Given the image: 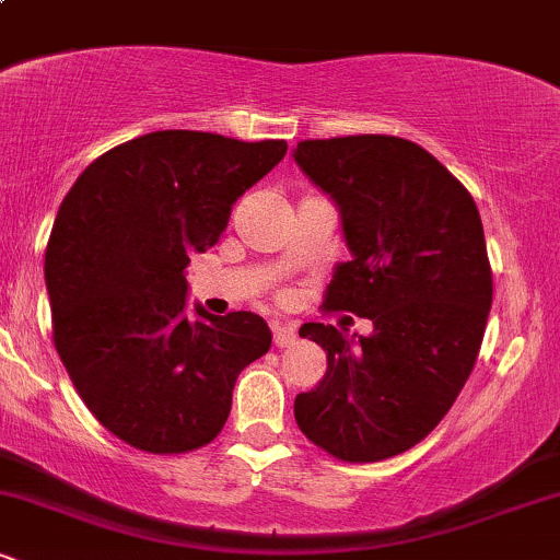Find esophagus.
I'll return each mask as SVG.
<instances>
[{
    "label": "esophagus",
    "instance_id": "34e87169",
    "mask_svg": "<svg viewBox=\"0 0 560 560\" xmlns=\"http://www.w3.org/2000/svg\"><path fill=\"white\" fill-rule=\"evenodd\" d=\"M298 339V329L292 324H273V345L276 347H289Z\"/></svg>",
    "mask_w": 560,
    "mask_h": 560
}]
</instances>
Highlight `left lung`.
Returning a JSON list of instances; mask_svg holds the SVG:
<instances>
[{
	"label": "left lung",
	"mask_w": 560,
	"mask_h": 560,
	"mask_svg": "<svg viewBox=\"0 0 560 560\" xmlns=\"http://www.w3.org/2000/svg\"><path fill=\"white\" fill-rule=\"evenodd\" d=\"M294 163L337 202L352 253L324 307L374 324L358 339L302 326L326 374L294 397V419L334 458L374 464L419 445L474 371L492 305L485 229L466 186L408 139H307Z\"/></svg>",
	"instance_id": "1"
}]
</instances>
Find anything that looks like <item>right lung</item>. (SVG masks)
<instances>
[{
	"mask_svg": "<svg viewBox=\"0 0 560 560\" xmlns=\"http://www.w3.org/2000/svg\"><path fill=\"white\" fill-rule=\"evenodd\" d=\"M284 155L281 139L152 131L96 158L62 199L44 255L57 355L94 419L131 447L213 442L236 376L271 347L255 313L186 316L184 268Z\"/></svg>",
	"mask_w": 560,
	"mask_h": 560,
	"instance_id": "1",
	"label": "right lung"
}]
</instances>
